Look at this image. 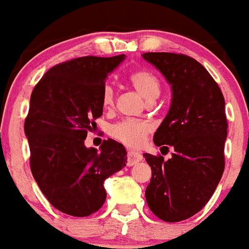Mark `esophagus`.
Segmentation results:
<instances>
[{"mask_svg": "<svg viewBox=\"0 0 249 249\" xmlns=\"http://www.w3.org/2000/svg\"><path fill=\"white\" fill-rule=\"evenodd\" d=\"M142 161V155L137 151H128L127 154V164L128 166H133V164L138 163V162Z\"/></svg>", "mask_w": 249, "mask_h": 249, "instance_id": "34e87169", "label": "esophagus"}]
</instances>
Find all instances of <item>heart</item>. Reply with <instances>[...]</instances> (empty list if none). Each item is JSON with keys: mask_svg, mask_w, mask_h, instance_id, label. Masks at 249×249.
I'll return each instance as SVG.
<instances>
[{"mask_svg": "<svg viewBox=\"0 0 249 249\" xmlns=\"http://www.w3.org/2000/svg\"><path fill=\"white\" fill-rule=\"evenodd\" d=\"M129 82L137 89L142 97L147 102H154L161 92V82L154 72L149 70H137L129 75ZM115 92L111 85H107L103 89V105L110 107L114 104ZM150 132L149 124L140 120H124L110 128V135L117 142H122L128 147L138 149L146 142V137Z\"/></svg>", "mask_w": 249, "mask_h": 249, "instance_id": "b5f03b06", "label": "heart"}]
</instances>
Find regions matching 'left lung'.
<instances>
[{"mask_svg":"<svg viewBox=\"0 0 249 249\" xmlns=\"http://www.w3.org/2000/svg\"><path fill=\"white\" fill-rule=\"evenodd\" d=\"M171 85L166 117L154 134L172 157L144 154L152 176L145 191L149 208L168 223L185 220L206 206L224 172L228 134L225 100L209 72L195 59L176 53H144Z\"/></svg>","mask_w":249,"mask_h":249,"instance_id":"1","label":"left lung"}]
</instances>
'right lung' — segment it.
Here are the masks:
<instances>
[{"mask_svg": "<svg viewBox=\"0 0 249 249\" xmlns=\"http://www.w3.org/2000/svg\"><path fill=\"white\" fill-rule=\"evenodd\" d=\"M124 58L65 61L49 69L31 93L24 124L31 172L51 205L69 215L99 211L107 198L104 181L127 163L121 142L104 140L99 150L85 145L103 115L105 81Z\"/></svg>", "mask_w": 249, "mask_h": 249, "instance_id": "obj_1", "label": "right lung"}]
</instances>
